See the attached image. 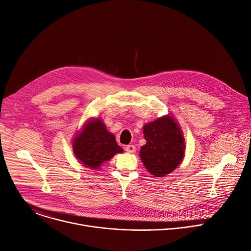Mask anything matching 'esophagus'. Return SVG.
I'll return each mask as SVG.
<instances>
[{"label":"esophagus","instance_id":"1","mask_svg":"<svg viewBox=\"0 0 251 251\" xmlns=\"http://www.w3.org/2000/svg\"><path fill=\"white\" fill-rule=\"evenodd\" d=\"M126 151L129 152V153H133L135 152V146L133 144H128L126 146Z\"/></svg>","mask_w":251,"mask_h":251}]
</instances>
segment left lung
Instances as JSON below:
<instances>
[{"mask_svg":"<svg viewBox=\"0 0 251 251\" xmlns=\"http://www.w3.org/2000/svg\"><path fill=\"white\" fill-rule=\"evenodd\" d=\"M143 134L146 143L139 155L145 168L155 177L171 173L184 157L185 141L178 124L165 116L145 125Z\"/></svg>","mask_w":251,"mask_h":251,"instance_id":"left-lung-1","label":"left lung"}]
</instances>
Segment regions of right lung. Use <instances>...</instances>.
I'll use <instances>...</instances> for the list:
<instances>
[{"mask_svg": "<svg viewBox=\"0 0 251 251\" xmlns=\"http://www.w3.org/2000/svg\"><path fill=\"white\" fill-rule=\"evenodd\" d=\"M73 151L77 159L86 167L99 169L116 153L124 150L118 145L114 134L110 133L101 120L90 121L75 137Z\"/></svg>", "mask_w": 251, "mask_h": 251, "instance_id": "1", "label": "right lung"}]
</instances>
